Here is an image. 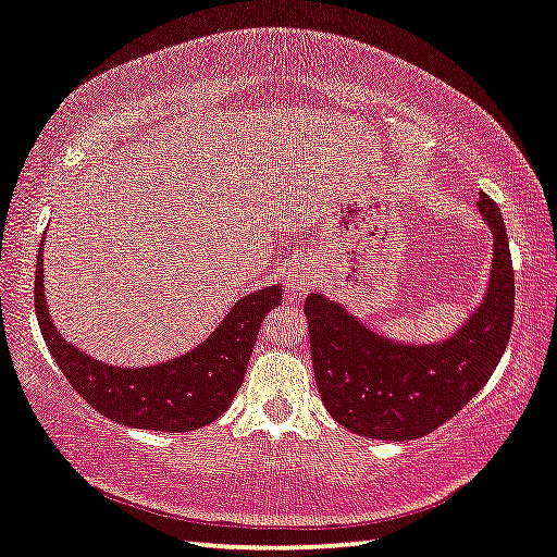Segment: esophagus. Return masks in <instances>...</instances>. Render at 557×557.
I'll use <instances>...</instances> for the list:
<instances>
[{
    "label": "esophagus",
    "instance_id": "obj_1",
    "mask_svg": "<svg viewBox=\"0 0 557 557\" xmlns=\"http://www.w3.org/2000/svg\"><path fill=\"white\" fill-rule=\"evenodd\" d=\"M317 282H320V270L310 258H299L293 262V268L287 272V295L289 297H302L314 289Z\"/></svg>",
    "mask_w": 557,
    "mask_h": 557
}]
</instances>
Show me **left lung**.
Listing matches in <instances>:
<instances>
[{"mask_svg":"<svg viewBox=\"0 0 557 557\" xmlns=\"http://www.w3.org/2000/svg\"><path fill=\"white\" fill-rule=\"evenodd\" d=\"M475 208L493 237L485 293L444 339L404 342L376 332L322 293L305 302L312 367L330 417L359 436H426L469 404L508 347L516 310L513 262L496 202L479 193Z\"/></svg>","mask_w":557,"mask_h":557,"instance_id":"left-lung-1","label":"left lung"}]
</instances>
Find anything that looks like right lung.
Wrapping results in <instances>:
<instances>
[{"instance_id": "obj_1", "label": "right lung", "mask_w": 557, "mask_h": 557, "mask_svg": "<svg viewBox=\"0 0 557 557\" xmlns=\"http://www.w3.org/2000/svg\"><path fill=\"white\" fill-rule=\"evenodd\" d=\"M280 302V282L255 289L237 299L210 337L185 355L151 367H116L86 355L57 330L44 293V240L37 255L34 310L51 357L96 411L134 429L183 434L215 421L233 404L262 320Z\"/></svg>"}]
</instances>
